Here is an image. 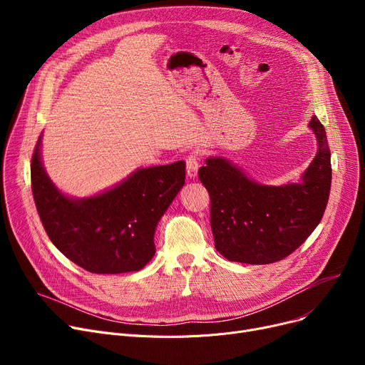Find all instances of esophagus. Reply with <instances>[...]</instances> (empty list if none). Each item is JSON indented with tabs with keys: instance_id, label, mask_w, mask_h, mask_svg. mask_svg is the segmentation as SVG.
<instances>
[{
	"instance_id": "esophagus-1",
	"label": "esophagus",
	"mask_w": 365,
	"mask_h": 365,
	"mask_svg": "<svg viewBox=\"0 0 365 365\" xmlns=\"http://www.w3.org/2000/svg\"><path fill=\"white\" fill-rule=\"evenodd\" d=\"M200 168V155L198 152H190L186 157V173L189 178H195Z\"/></svg>"
}]
</instances>
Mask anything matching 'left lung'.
<instances>
[{
  "label": "left lung",
  "mask_w": 365,
  "mask_h": 365,
  "mask_svg": "<svg viewBox=\"0 0 365 365\" xmlns=\"http://www.w3.org/2000/svg\"><path fill=\"white\" fill-rule=\"evenodd\" d=\"M318 153L302 185L263 186L222 158L198 170L210 195L216 250L231 262L267 264L299 248L321 222L331 186L330 148L324 125L312 117Z\"/></svg>",
  "instance_id": "obj_1"
}]
</instances>
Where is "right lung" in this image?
<instances>
[{
  "label": "right lung",
  "mask_w": 365,
  "mask_h": 365,
  "mask_svg": "<svg viewBox=\"0 0 365 365\" xmlns=\"http://www.w3.org/2000/svg\"><path fill=\"white\" fill-rule=\"evenodd\" d=\"M38 139L31 187L38 216L57 250L91 274L139 271L155 255L153 234L185 183V163L140 168L108 192L63 197L47 178Z\"/></svg>",
  "instance_id": "1"
}]
</instances>
